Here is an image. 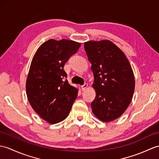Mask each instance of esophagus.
<instances>
[{
	"instance_id": "1",
	"label": "esophagus",
	"mask_w": 159,
	"mask_h": 159,
	"mask_svg": "<svg viewBox=\"0 0 159 159\" xmlns=\"http://www.w3.org/2000/svg\"><path fill=\"white\" fill-rule=\"evenodd\" d=\"M87 87H88V84H87V83H84L83 85H82L81 86V89H82L83 91H84V90H85L87 88Z\"/></svg>"
}]
</instances>
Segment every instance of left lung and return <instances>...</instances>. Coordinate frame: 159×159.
I'll return each mask as SVG.
<instances>
[{
	"instance_id": "1",
	"label": "left lung",
	"mask_w": 159,
	"mask_h": 159,
	"mask_svg": "<svg viewBox=\"0 0 159 159\" xmlns=\"http://www.w3.org/2000/svg\"><path fill=\"white\" fill-rule=\"evenodd\" d=\"M94 75L96 96L92 112L102 122L119 118L129 106L135 89L131 66L123 51L109 40L84 43Z\"/></svg>"
}]
</instances>
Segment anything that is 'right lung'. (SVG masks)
<instances>
[{"label":"right lung","instance_id":"obj_1","mask_svg":"<svg viewBox=\"0 0 159 159\" xmlns=\"http://www.w3.org/2000/svg\"><path fill=\"white\" fill-rule=\"evenodd\" d=\"M81 45L71 40L50 39L40 45L32 58L25 83L30 104L50 124L64 120L70 112L78 89L70 84L64 66Z\"/></svg>","mask_w":159,"mask_h":159}]
</instances>
